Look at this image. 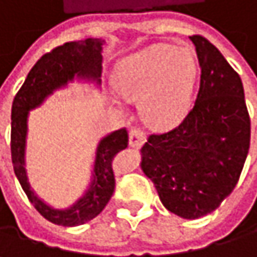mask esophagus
<instances>
[{"label":"esophagus","instance_id":"34e87169","mask_svg":"<svg viewBox=\"0 0 257 257\" xmlns=\"http://www.w3.org/2000/svg\"><path fill=\"white\" fill-rule=\"evenodd\" d=\"M144 141H146V135H144V132H143L141 129H131V132H129V146H131V147L138 149V147H141V146L144 144Z\"/></svg>","mask_w":257,"mask_h":257}]
</instances>
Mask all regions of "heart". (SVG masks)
I'll return each instance as SVG.
<instances>
[{"label": "heart", "mask_w": 257, "mask_h": 257, "mask_svg": "<svg viewBox=\"0 0 257 257\" xmlns=\"http://www.w3.org/2000/svg\"><path fill=\"white\" fill-rule=\"evenodd\" d=\"M198 64L187 49L156 44L123 59L114 73L116 90L137 102L143 122L155 129L176 126L187 114ZM120 107V101L113 96Z\"/></svg>", "instance_id": "b5f03b06"}]
</instances>
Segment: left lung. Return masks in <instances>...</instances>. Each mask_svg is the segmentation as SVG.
<instances>
[{"label": "left lung", "mask_w": 257, "mask_h": 257, "mask_svg": "<svg viewBox=\"0 0 257 257\" xmlns=\"http://www.w3.org/2000/svg\"><path fill=\"white\" fill-rule=\"evenodd\" d=\"M190 40L201 67L195 105L179 126L149 137L140 165L168 211L199 219L236 186L250 147V117L236 71L208 40Z\"/></svg>", "instance_id": "1"}]
</instances>
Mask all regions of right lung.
<instances>
[{"label": "right lung", "mask_w": 257, "mask_h": 257, "mask_svg": "<svg viewBox=\"0 0 257 257\" xmlns=\"http://www.w3.org/2000/svg\"><path fill=\"white\" fill-rule=\"evenodd\" d=\"M101 38L65 43L43 55L26 76L12 105V161L15 174L37 211L49 222L61 226H78L96 217L114 192L113 158L128 147L126 129H117L96 146L92 177L87 190L68 208H53L31 189L25 170V149L29 111L40 107L55 90L77 80L101 84L102 71Z\"/></svg>", "instance_id": "1"}]
</instances>
